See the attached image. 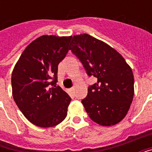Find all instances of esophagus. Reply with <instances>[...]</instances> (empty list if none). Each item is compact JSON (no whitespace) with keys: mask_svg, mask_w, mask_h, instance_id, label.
<instances>
[{"mask_svg":"<svg viewBox=\"0 0 152 152\" xmlns=\"http://www.w3.org/2000/svg\"><path fill=\"white\" fill-rule=\"evenodd\" d=\"M70 91H71V92H74V91H75V87H72V88H71V89H70Z\"/></svg>","mask_w":152,"mask_h":152,"instance_id":"obj_1","label":"esophagus"}]
</instances>
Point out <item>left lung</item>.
Wrapping results in <instances>:
<instances>
[{"instance_id": "obj_1", "label": "left lung", "mask_w": 152, "mask_h": 152, "mask_svg": "<svg viewBox=\"0 0 152 152\" xmlns=\"http://www.w3.org/2000/svg\"><path fill=\"white\" fill-rule=\"evenodd\" d=\"M69 50L79 58L89 76L98 81L88 88L82 104L95 123L111 126L126 115L134 98V74L117 51L88 34L72 37Z\"/></svg>"}]
</instances>
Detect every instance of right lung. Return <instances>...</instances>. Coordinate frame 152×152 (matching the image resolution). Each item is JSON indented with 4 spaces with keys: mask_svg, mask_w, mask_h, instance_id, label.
Masks as SVG:
<instances>
[{
    "mask_svg": "<svg viewBox=\"0 0 152 152\" xmlns=\"http://www.w3.org/2000/svg\"><path fill=\"white\" fill-rule=\"evenodd\" d=\"M72 37L41 36L29 44L11 76L13 98L31 123L53 127L66 118L72 99L58 82V66L68 52Z\"/></svg>",
    "mask_w": 152,
    "mask_h": 152,
    "instance_id": "obj_1",
    "label": "right lung"
}]
</instances>
